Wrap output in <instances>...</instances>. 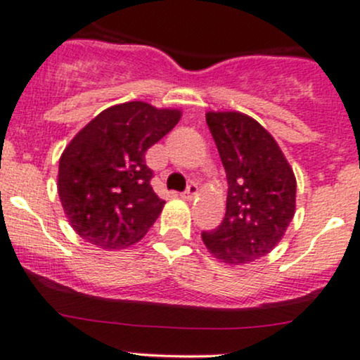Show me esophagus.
<instances>
[{"label": "esophagus", "instance_id": "obj_1", "mask_svg": "<svg viewBox=\"0 0 360 360\" xmlns=\"http://www.w3.org/2000/svg\"><path fill=\"white\" fill-rule=\"evenodd\" d=\"M196 193H198V186H196L195 183H191L190 186L186 188V191L183 193V198L184 200H193L196 196Z\"/></svg>", "mask_w": 360, "mask_h": 360}]
</instances>
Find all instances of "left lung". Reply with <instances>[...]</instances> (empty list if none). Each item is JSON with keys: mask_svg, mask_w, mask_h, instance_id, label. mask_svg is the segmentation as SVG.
Segmentation results:
<instances>
[{"mask_svg": "<svg viewBox=\"0 0 360 360\" xmlns=\"http://www.w3.org/2000/svg\"><path fill=\"white\" fill-rule=\"evenodd\" d=\"M228 177L221 226L202 233L219 262L243 266L267 255L281 241L295 215L297 179L276 139L241 112H207Z\"/></svg>", "mask_w": 360, "mask_h": 360, "instance_id": "obj_1", "label": "left lung"}]
</instances>
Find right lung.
<instances>
[{
  "label": "right lung",
  "instance_id": "add662e5",
  "mask_svg": "<svg viewBox=\"0 0 360 360\" xmlns=\"http://www.w3.org/2000/svg\"><path fill=\"white\" fill-rule=\"evenodd\" d=\"M179 119L177 108L127 101L98 113L74 136L60 157L58 196L82 240L122 250L145 236L165 205L150 184L145 153Z\"/></svg>",
  "mask_w": 360,
  "mask_h": 360
}]
</instances>
